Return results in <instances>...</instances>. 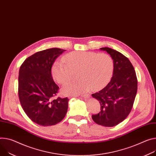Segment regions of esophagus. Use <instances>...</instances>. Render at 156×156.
I'll use <instances>...</instances> for the list:
<instances>
[{
  "label": "esophagus",
  "instance_id": "1",
  "mask_svg": "<svg viewBox=\"0 0 156 156\" xmlns=\"http://www.w3.org/2000/svg\"><path fill=\"white\" fill-rule=\"evenodd\" d=\"M81 96L84 98H88L90 97V94H82Z\"/></svg>",
  "mask_w": 156,
  "mask_h": 156
}]
</instances>
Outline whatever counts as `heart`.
I'll return each mask as SVG.
<instances>
[{"label":"heart","mask_w":156,"mask_h":156,"mask_svg":"<svg viewBox=\"0 0 156 156\" xmlns=\"http://www.w3.org/2000/svg\"><path fill=\"white\" fill-rule=\"evenodd\" d=\"M63 61H55L51 67L53 78L60 84H65L78 71L79 81L65 84L62 93L66 96H77L93 90L105 87L112 76L114 63L106 53L78 51L65 55Z\"/></svg>","instance_id":"heart-1"}]
</instances>
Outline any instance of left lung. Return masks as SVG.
I'll return each instance as SVG.
<instances>
[{
  "instance_id": "left-lung-1",
  "label": "left lung",
  "mask_w": 156,
  "mask_h": 156,
  "mask_svg": "<svg viewBox=\"0 0 156 156\" xmlns=\"http://www.w3.org/2000/svg\"><path fill=\"white\" fill-rule=\"evenodd\" d=\"M100 50L111 55L114 69L106 87L91 95L101 106V111L92 115V119L99 125L112 127L123 121L130 113L137 93V80L132 63L124 55L108 47Z\"/></svg>"
}]
</instances>
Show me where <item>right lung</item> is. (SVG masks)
<instances>
[{
	"label": "right lung",
	"instance_id": "obj_1",
	"mask_svg": "<svg viewBox=\"0 0 156 156\" xmlns=\"http://www.w3.org/2000/svg\"><path fill=\"white\" fill-rule=\"evenodd\" d=\"M65 50L53 48L38 51L22 64L19 75V98L27 116L37 124L50 126L65 118L69 99L56 96L59 87L51 76V67Z\"/></svg>",
	"mask_w": 156,
	"mask_h": 156
}]
</instances>
